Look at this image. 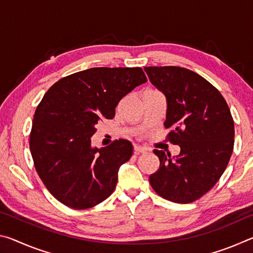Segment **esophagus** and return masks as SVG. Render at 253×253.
Returning a JSON list of instances; mask_svg holds the SVG:
<instances>
[{
    "instance_id": "esophagus-1",
    "label": "esophagus",
    "mask_w": 253,
    "mask_h": 253,
    "mask_svg": "<svg viewBox=\"0 0 253 253\" xmlns=\"http://www.w3.org/2000/svg\"><path fill=\"white\" fill-rule=\"evenodd\" d=\"M134 153L136 154V155H138V154L147 153V149L145 147H142V146H135L134 147Z\"/></svg>"
}]
</instances>
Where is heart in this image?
<instances>
[{
    "label": "heart",
    "instance_id": "1",
    "mask_svg": "<svg viewBox=\"0 0 253 253\" xmlns=\"http://www.w3.org/2000/svg\"><path fill=\"white\" fill-rule=\"evenodd\" d=\"M149 91H155V90H149Z\"/></svg>",
    "mask_w": 253,
    "mask_h": 253
}]
</instances>
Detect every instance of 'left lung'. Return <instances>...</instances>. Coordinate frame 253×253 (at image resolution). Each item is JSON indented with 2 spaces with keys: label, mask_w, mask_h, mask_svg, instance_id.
I'll return each instance as SVG.
<instances>
[{
  "label": "left lung",
  "mask_w": 253,
  "mask_h": 253,
  "mask_svg": "<svg viewBox=\"0 0 253 253\" xmlns=\"http://www.w3.org/2000/svg\"><path fill=\"white\" fill-rule=\"evenodd\" d=\"M151 83L168 100V138L181 147L176 157L154 149L160 169L149 176L153 190L175 203H191L211 190L228 166L234 123L220 91L186 68L146 67Z\"/></svg>",
  "instance_id": "left-lung-1"
}]
</instances>
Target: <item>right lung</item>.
<instances>
[{"mask_svg": "<svg viewBox=\"0 0 253 253\" xmlns=\"http://www.w3.org/2000/svg\"><path fill=\"white\" fill-rule=\"evenodd\" d=\"M142 68H91L63 77L34 113L30 151L34 168L59 202L95 207L113 193L121 165L132 155L129 140L91 147L97 124L115 116L119 100L146 83Z\"/></svg>", "mask_w": 253, "mask_h": 253, "instance_id": "1", "label": "right lung"}]
</instances>
